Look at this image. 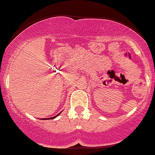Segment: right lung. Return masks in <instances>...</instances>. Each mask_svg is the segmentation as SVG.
Masks as SVG:
<instances>
[{
    "label": "right lung",
    "instance_id": "obj_1",
    "mask_svg": "<svg viewBox=\"0 0 155 155\" xmlns=\"http://www.w3.org/2000/svg\"><path fill=\"white\" fill-rule=\"evenodd\" d=\"M58 115H59V114H58ZM58 115H55V116H54V117H52V118H47V119H52V118H56V117H57V116H58Z\"/></svg>",
    "mask_w": 155,
    "mask_h": 155
}]
</instances>
